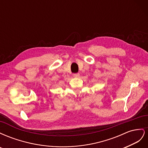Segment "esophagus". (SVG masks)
Returning <instances> with one entry per match:
<instances>
[{
	"label": "esophagus",
	"instance_id": "obj_1",
	"mask_svg": "<svg viewBox=\"0 0 148 148\" xmlns=\"http://www.w3.org/2000/svg\"><path fill=\"white\" fill-rule=\"evenodd\" d=\"M73 77L75 78H77L79 77V73H74L73 74Z\"/></svg>",
	"mask_w": 148,
	"mask_h": 148
}]
</instances>
